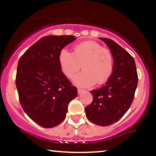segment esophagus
Masks as SVG:
<instances>
[{
  "label": "esophagus",
  "mask_w": 156,
  "mask_h": 156,
  "mask_svg": "<svg viewBox=\"0 0 156 156\" xmlns=\"http://www.w3.org/2000/svg\"><path fill=\"white\" fill-rule=\"evenodd\" d=\"M85 92V90H83V89H78V94H81L82 92Z\"/></svg>",
  "instance_id": "obj_1"
}]
</instances>
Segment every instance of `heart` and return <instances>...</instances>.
Returning a JSON list of instances; mask_svg holds the SVG:
<instances>
[{"label":"heart","mask_w":156,"mask_h":156,"mask_svg":"<svg viewBox=\"0 0 156 156\" xmlns=\"http://www.w3.org/2000/svg\"><path fill=\"white\" fill-rule=\"evenodd\" d=\"M62 72L72 78L80 68L83 71L73 78V82L80 87L106 82L113 71V57L110 51L98 42L87 41L76 44L73 53L62 49L58 55Z\"/></svg>","instance_id":"1"}]
</instances>
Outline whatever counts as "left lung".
<instances>
[{
    "instance_id": "left-lung-1",
    "label": "left lung",
    "mask_w": 156,
    "mask_h": 156,
    "mask_svg": "<svg viewBox=\"0 0 156 156\" xmlns=\"http://www.w3.org/2000/svg\"><path fill=\"white\" fill-rule=\"evenodd\" d=\"M110 49L114 65L112 76L103 87L91 91L92 103L85 108L89 121L108 126L120 119L133 102L138 83L135 61L125 49L110 39L99 38Z\"/></svg>"
}]
</instances>
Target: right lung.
Wrapping results in <instances>:
<instances>
[{"mask_svg":"<svg viewBox=\"0 0 156 156\" xmlns=\"http://www.w3.org/2000/svg\"><path fill=\"white\" fill-rule=\"evenodd\" d=\"M73 36L41 38L20 58L16 87L21 106L34 122L51 128L65 119L69 103L78 91L61 69L62 48L76 40Z\"/></svg>","mask_w":156,"mask_h":156,"instance_id":"1","label":"right lung"}]
</instances>
